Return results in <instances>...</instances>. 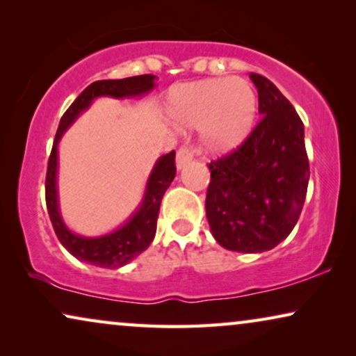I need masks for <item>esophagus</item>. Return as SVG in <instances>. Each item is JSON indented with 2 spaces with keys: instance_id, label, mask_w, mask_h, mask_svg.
<instances>
[{
  "instance_id": "esophagus-1",
  "label": "esophagus",
  "mask_w": 356,
  "mask_h": 356,
  "mask_svg": "<svg viewBox=\"0 0 356 356\" xmlns=\"http://www.w3.org/2000/svg\"><path fill=\"white\" fill-rule=\"evenodd\" d=\"M193 157H194L193 147H186V145H184V147H181L177 152V168L181 170L186 167V165L193 160Z\"/></svg>"
}]
</instances>
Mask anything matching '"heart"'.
Segmentation results:
<instances>
[{"mask_svg": "<svg viewBox=\"0 0 356 356\" xmlns=\"http://www.w3.org/2000/svg\"><path fill=\"white\" fill-rule=\"evenodd\" d=\"M257 110V92L241 77H213L175 86L167 102L172 123L183 129L202 128V144L212 154L240 147L254 129Z\"/></svg>", "mask_w": 356, "mask_h": 356, "instance_id": "obj_1", "label": "heart"}]
</instances>
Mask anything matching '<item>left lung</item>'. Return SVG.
<instances>
[{
	"label": "left lung",
	"instance_id": "1",
	"mask_svg": "<svg viewBox=\"0 0 356 356\" xmlns=\"http://www.w3.org/2000/svg\"><path fill=\"white\" fill-rule=\"evenodd\" d=\"M259 94V124L236 150L209 163L206 213L218 245L262 252L290 235L309 181L305 126L293 105L261 74H250Z\"/></svg>",
	"mask_w": 356,
	"mask_h": 356
}]
</instances>
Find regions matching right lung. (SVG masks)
<instances>
[{
  "label": "right lung",
  "instance_id": "1",
  "mask_svg": "<svg viewBox=\"0 0 356 356\" xmlns=\"http://www.w3.org/2000/svg\"><path fill=\"white\" fill-rule=\"evenodd\" d=\"M155 87V76L144 74L126 77V79H108L92 82L89 87L82 90V94L72 102L66 113L63 115L58 126L55 143L48 159L47 179H45V199L48 216L51 225L55 228L58 240L76 259L87 264L104 267V269H118L138 257L152 243L157 230V218L160 202L170 183L173 181L177 167H175V150L162 155L155 162L152 172L149 175L145 184L144 197L139 207L126 223L116 230L102 236L87 238L76 235L66 227L58 204V144L66 133V129L79 118L81 113L89 110L92 102L99 97H113V99H133L147 94Z\"/></svg>",
  "mask_w": 356,
  "mask_h": 356
}]
</instances>
